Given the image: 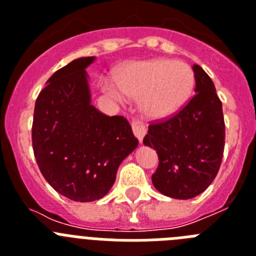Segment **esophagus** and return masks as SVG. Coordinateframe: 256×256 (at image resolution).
<instances>
[{"label": "esophagus", "mask_w": 256, "mask_h": 256, "mask_svg": "<svg viewBox=\"0 0 256 256\" xmlns=\"http://www.w3.org/2000/svg\"><path fill=\"white\" fill-rule=\"evenodd\" d=\"M132 130H133V134L137 137V140H138L140 142H142L144 134H146V126H144V124L141 123L140 120H133Z\"/></svg>", "instance_id": "34e87169"}]
</instances>
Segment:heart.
<instances>
[{
  "label": "heart",
  "instance_id": "heart-1",
  "mask_svg": "<svg viewBox=\"0 0 256 256\" xmlns=\"http://www.w3.org/2000/svg\"><path fill=\"white\" fill-rule=\"evenodd\" d=\"M195 87L188 64L170 58L134 61L118 70L115 80H104V91L118 102L140 98V112L148 119H165L182 108Z\"/></svg>",
  "mask_w": 256,
  "mask_h": 256
}]
</instances>
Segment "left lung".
Instances as JSON below:
<instances>
[{
    "label": "left lung",
    "instance_id": "1",
    "mask_svg": "<svg viewBox=\"0 0 256 256\" xmlns=\"http://www.w3.org/2000/svg\"><path fill=\"white\" fill-rule=\"evenodd\" d=\"M195 96L173 118L148 126L144 144L159 156L152 184L160 194L187 200L212 184L224 150V118L214 83L198 64Z\"/></svg>",
    "mask_w": 256,
    "mask_h": 256
}]
</instances>
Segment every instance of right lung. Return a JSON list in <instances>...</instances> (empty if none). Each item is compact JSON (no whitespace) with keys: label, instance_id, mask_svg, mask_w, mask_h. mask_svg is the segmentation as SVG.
<instances>
[{"label":"right lung","instance_id":"1","mask_svg":"<svg viewBox=\"0 0 256 256\" xmlns=\"http://www.w3.org/2000/svg\"><path fill=\"white\" fill-rule=\"evenodd\" d=\"M94 56L76 58L46 82L34 106L32 142L52 188L73 201L100 200L138 140L124 116H108L91 104L86 72Z\"/></svg>","mask_w":256,"mask_h":256}]
</instances>
